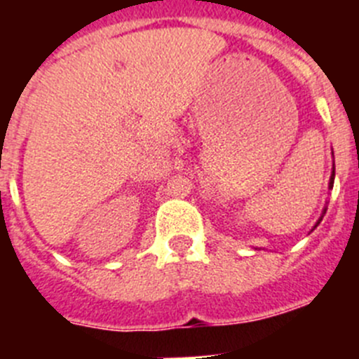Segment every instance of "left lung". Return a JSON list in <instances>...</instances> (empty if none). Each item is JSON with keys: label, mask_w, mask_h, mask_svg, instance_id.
<instances>
[{"label": "left lung", "mask_w": 359, "mask_h": 359, "mask_svg": "<svg viewBox=\"0 0 359 359\" xmlns=\"http://www.w3.org/2000/svg\"><path fill=\"white\" fill-rule=\"evenodd\" d=\"M332 185H334V169H332V176H331V182H329V189H332ZM325 212H327V208H323L322 217H323V215H325ZM322 217L318 219V223H316V226H318V224H320V221H322ZM316 226H315V228H316Z\"/></svg>", "instance_id": "1"}]
</instances>
